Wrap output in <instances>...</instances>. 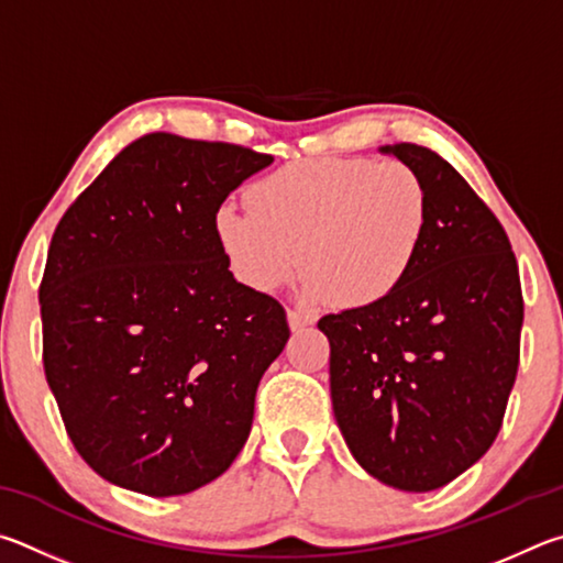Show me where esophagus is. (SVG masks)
Instances as JSON below:
<instances>
[{"instance_id": "esophagus-1", "label": "esophagus", "mask_w": 563, "mask_h": 563, "mask_svg": "<svg viewBox=\"0 0 563 563\" xmlns=\"http://www.w3.org/2000/svg\"><path fill=\"white\" fill-rule=\"evenodd\" d=\"M287 319H289V329L291 331H301V329H307V327H311V323H313V319L309 317V313L297 311V309H289L287 311Z\"/></svg>"}]
</instances>
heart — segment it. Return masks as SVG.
I'll use <instances>...</instances> for the list:
<instances>
[{
    "label": "heart",
    "instance_id": "1",
    "mask_svg": "<svg viewBox=\"0 0 563 563\" xmlns=\"http://www.w3.org/2000/svg\"><path fill=\"white\" fill-rule=\"evenodd\" d=\"M246 207L222 205L214 236L234 279L269 294L307 269L303 297L346 309L388 301L430 227V192L400 161L311 157L256 180Z\"/></svg>",
    "mask_w": 563,
    "mask_h": 563
}]
</instances>
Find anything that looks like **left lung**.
I'll return each instance as SVG.
<instances>
[{
    "instance_id": "obj_1",
    "label": "left lung",
    "mask_w": 563,
    "mask_h": 563,
    "mask_svg": "<svg viewBox=\"0 0 563 563\" xmlns=\"http://www.w3.org/2000/svg\"><path fill=\"white\" fill-rule=\"evenodd\" d=\"M378 153L416 167L430 227L388 301L327 313L331 402L351 455L402 492H432L492 448L519 366L525 321L505 230L455 167L412 143Z\"/></svg>"
}]
</instances>
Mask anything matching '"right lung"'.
Here are the masks:
<instances>
[{"instance_id": "add662e5", "label": "right lung", "mask_w": 563, "mask_h": 563, "mask_svg": "<svg viewBox=\"0 0 563 563\" xmlns=\"http://www.w3.org/2000/svg\"><path fill=\"white\" fill-rule=\"evenodd\" d=\"M272 155L153 133L62 217L38 287L44 371L74 448L147 497L205 487L240 455L284 307L234 279L214 214Z\"/></svg>"}]
</instances>
